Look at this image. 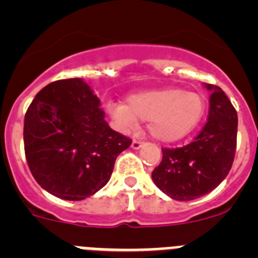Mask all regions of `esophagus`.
<instances>
[{"label": "esophagus", "instance_id": "obj_1", "mask_svg": "<svg viewBox=\"0 0 258 258\" xmlns=\"http://www.w3.org/2000/svg\"><path fill=\"white\" fill-rule=\"evenodd\" d=\"M142 146H143V142H141V141L134 140L133 142H132V149H134V150H140Z\"/></svg>", "mask_w": 258, "mask_h": 258}]
</instances>
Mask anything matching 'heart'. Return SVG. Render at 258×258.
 Listing matches in <instances>:
<instances>
[{
    "instance_id": "b5f03b06",
    "label": "heart",
    "mask_w": 258,
    "mask_h": 258,
    "mask_svg": "<svg viewBox=\"0 0 258 258\" xmlns=\"http://www.w3.org/2000/svg\"><path fill=\"white\" fill-rule=\"evenodd\" d=\"M206 109L203 95L182 89L147 90L127 98V104L108 106L116 124L132 131L140 120H149V132L155 140L174 142L197 127Z\"/></svg>"
}]
</instances>
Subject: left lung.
Here are the masks:
<instances>
[{
    "label": "left lung",
    "mask_w": 258,
    "mask_h": 258,
    "mask_svg": "<svg viewBox=\"0 0 258 258\" xmlns=\"http://www.w3.org/2000/svg\"><path fill=\"white\" fill-rule=\"evenodd\" d=\"M211 92L208 121L197 138L178 149H163L152 181L174 200L187 202L211 192L226 178L236 150L238 115L220 86Z\"/></svg>",
    "instance_id": "obj_1"
}]
</instances>
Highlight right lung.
<instances>
[{"instance_id":"1","label":"right lung","mask_w":258,"mask_h":258,"mask_svg":"<svg viewBox=\"0 0 258 258\" xmlns=\"http://www.w3.org/2000/svg\"><path fill=\"white\" fill-rule=\"evenodd\" d=\"M99 98L83 79L41 89L24 117V151L41 187L64 200H83L109 181L116 157L132 140L112 131Z\"/></svg>"}]
</instances>
